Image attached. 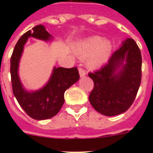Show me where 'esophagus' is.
I'll return each instance as SVG.
<instances>
[{
    "instance_id": "1",
    "label": "esophagus",
    "mask_w": 153,
    "mask_h": 153,
    "mask_svg": "<svg viewBox=\"0 0 153 153\" xmlns=\"http://www.w3.org/2000/svg\"><path fill=\"white\" fill-rule=\"evenodd\" d=\"M79 76H80L81 77H83V76H84L86 75V71H85L84 69H83L82 67H79Z\"/></svg>"
}]
</instances>
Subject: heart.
Wrapping results in <instances>:
<instances>
[{"mask_svg":"<svg viewBox=\"0 0 153 153\" xmlns=\"http://www.w3.org/2000/svg\"><path fill=\"white\" fill-rule=\"evenodd\" d=\"M111 52V44L101 36H93L83 40L76 47L75 53L82 59L89 58L90 68H98L106 63Z\"/></svg>","mask_w":153,"mask_h":153,"instance_id":"1","label":"heart"}]
</instances>
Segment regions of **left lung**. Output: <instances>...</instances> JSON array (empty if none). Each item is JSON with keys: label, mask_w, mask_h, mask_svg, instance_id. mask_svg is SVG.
<instances>
[{"label": "left lung", "mask_w": 153, "mask_h": 153, "mask_svg": "<svg viewBox=\"0 0 153 153\" xmlns=\"http://www.w3.org/2000/svg\"><path fill=\"white\" fill-rule=\"evenodd\" d=\"M88 75L94 83L89 100L97 112L113 117L126 111L134 102L142 79L141 52L135 40L126 39L106 64Z\"/></svg>", "instance_id": "obj_1"}]
</instances>
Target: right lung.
Instances as JSON below:
<instances>
[{
    "instance_id": "obj_1",
    "label": "right lung",
    "mask_w": 153,
    "mask_h": 153,
    "mask_svg": "<svg viewBox=\"0 0 153 153\" xmlns=\"http://www.w3.org/2000/svg\"><path fill=\"white\" fill-rule=\"evenodd\" d=\"M30 36L45 41L52 37L41 24L21 36L10 57L12 90L20 106L29 117L37 120H47L59 113L64 102L65 91L77 82L79 79V72L77 67H54L48 83L43 88L37 91H27L19 78L18 67L24 46Z\"/></svg>"
}]
</instances>
